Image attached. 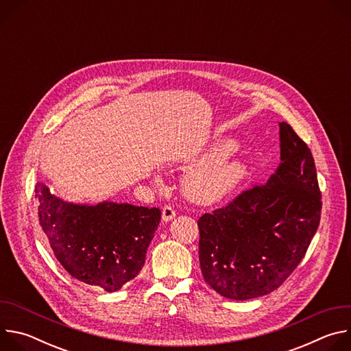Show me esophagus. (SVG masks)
<instances>
[{"instance_id": "34e87169", "label": "esophagus", "mask_w": 351, "mask_h": 351, "mask_svg": "<svg viewBox=\"0 0 351 351\" xmlns=\"http://www.w3.org/2000/svg\"><path fill=\"white\" fill-rule=\"evenodd\" d=\"M173 218H175V210L171 206H165L162 208V221L168 222V221H171Z\"/></svg>"}]
</instances>
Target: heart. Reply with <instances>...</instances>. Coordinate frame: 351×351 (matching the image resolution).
<instances>
[{"label":"heart","mask_w":351,"mask_h":351,"mask_svg":"<svg viewBox=\"0 0 351 351\" xmlns=\"http://www.w3.org/2000/svg\"><path fill=\"white\" fill-rule=\"evenodd\" d=\"M237 149L230 138L218 140L207 154V164L195 168L184 182L187 195L197 203L213 204L230 194L245 178L243 161L229 158Z\"/></svg>","instance_id":"1"}]
</instances>
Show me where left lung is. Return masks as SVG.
<instances>
[{
  "label": "left lung",
  "mask_w": 351,
  "mask_h": 351,
  "mask_svg": "<svg viewBox=\"0 0 351 351\" xmlns=\"http://www.w3.org/2000/svg\"><path fill=\"white\" fill-rule=\"evenodd\" d=\"M280 165L264 184L199 217L198 258L221 295L248 300L276 290L304 258L319 226L321 191L308 145L282 122Z\"/></svg>",
  "instance_id": "left-lung-1"
}]
</instances>
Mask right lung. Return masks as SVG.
<instances>
[{
  "instance_id": "obj_1",
  "label": "right lung",
  "mask_w": 351,
  "mask_h": 351,
  "mask_svg": "<svg viewBox=\"0 0 351 351\" xmlns=\"http://www.w3.org/2000/svg\"><path fill=\"white\" fill-rule=\"evenodd\" d=\"M38 222L54 256L75 279L117 291L141 271L161 221L160 208L65 203L36 184Z\"/></svg>"
}]
</instances>
